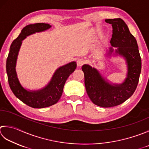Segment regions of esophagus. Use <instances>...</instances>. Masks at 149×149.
I'll use <instances>...</instances> for the list:
<instances>
[{
  "instance_id": "esophagus-1",
  "label": "esophagus",
  "mask_w": 149,
  "mask_h": 149,
  "mask_svg": "<svg viewBox=\"0 0 149 149\" xmlns=\"http://www.w3.org/2000/svg\"><path fill=\"white\" fill-rule=\"evenodd\" d=\"M84 63V61L83 59H79L77 61V65L79 67H81V66L83 65Z\"/></svg>"
}]
</instances>
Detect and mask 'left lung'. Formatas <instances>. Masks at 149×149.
<instances>
[{"mask_svg":"<svg viewBox=\"0 0 149 149\" xmlns=\"http://www.w3.org/2000/svg\"><path fill=\"white\" fill-rule=\"evenodd\" d=\"M112 24V36L108 55L115 53L124 57L127 65V77L121 84L109 83L97 69L84 65V84L89 98L99 107L108 108L119 105L132 96L138 86L141 70V59L137 41L121 19H106Z\"/></svg>","mask_w":149,"mask_h":149,"instance_id":"1","label":"left lung"}]
</instances>
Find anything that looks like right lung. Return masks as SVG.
I'll return each mask as SVG.
<instances>
[{"mask_svg":"<svg viewBox=\"0 0 149 149\" xmlns=\"http://www.w3.org/2000/svg\"><path fill=\"white\" fill-rule=\"evenodd\" d=\"M51 27V25L45 23H36L25 26L18 37L11 43L6 60L8 80L11 91L23 103L35 109L48 107L57 103L62 95L66 79L77 67L75 61L59 67L55 72L49 83L42 89L27 90L20 83L15 67L22 41L28 36L45 31Z\"/></svg>","mask_w":149,"mask_h":149,"instance_id":"add662e5","label":"right lung"}]
</instances>
